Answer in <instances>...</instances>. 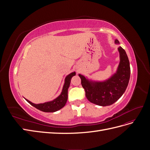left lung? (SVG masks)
<instances>
[{
  "label": "left lung",
  "mask_w": 150,
  "mask_h": 150,
  "mask_svg": "<svg viewBox=\"0 0 150 150\" xmlns=\"http://www.w3.org/2000/svg\"><path fill=\"white\" fill-rule=\"evenodd\" d=\"M115 43L120 44L117 39ZM117 49L120 62L116 72L110 79L103 82L93 81L79 74L86 96L91 103L101 106L111 105L118 100L126 91L130 78L129 62L125 50L121 46Z\"/></svg>",
  "instance_id": "obj_1"
}]
</instances>
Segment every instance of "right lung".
Masks as SVG:
<instances>
[{
  "label": "right lung",
  "mask_w": 150,
  "mask_h": 150,
  "mask_svg": "<svg viewBox=\"0 0 150 150\" xmlns=\"http://www.w3.org/2000/svg\"><path fill=\"white\" fill-rule=\"evenodd\" d=\"M76 75V72H72V73L67 75L65 78V83L64 86H63L62 91L61 94L57 98L54 99L53 101L46 102L44 103H40V104H34L33 103L30 102V101L28 100L25 99V100L28 101L32 106H33L38 110L42 111L43 112H55L58 110H61L65 106V104L67 100V91L69 88L70 83H71V79L72 76Z\"/></svg>",
  "instance_id": "1"
}]
</instances>
